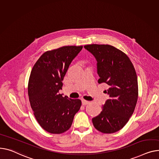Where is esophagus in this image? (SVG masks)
I'll use <instances>...</instances> for the list:
<instances>
[{
    "instance_id": "esophagus-1",
    "label": "esophagus",
    "mask_w": 159,
    "mask_h": 159,
    "mask_svg": "<svg viewBox=\"0 0 159 159\" xmlns=\"http://www.w3.org/2000/svg\"><path fill=\"white\" fill-rule=\"evenodd\" d=\"M82 105H86L88 104L89 103V102L87 101V100H82Z\"/></svg>"
}]
</instances>
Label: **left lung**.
<instances>
[{"instance_id":"8db88e82","label":"left lung","mask_w":159,"mask_h":159,"mask_svg":"<svg viewBox=\"0 0 159 159\" xmlns=\"http://www.w3.org/2000/svg\"><path fill=\"white\" fill-rule=\"evenodd\" d=\"M97 61L98 82L109 86V98L99 115L92 119L97 130L111 134L121 130L132 115L138 98L137 74L132 62L124 52L109 45L84 46Z\"/></svg>"}]
</instances>
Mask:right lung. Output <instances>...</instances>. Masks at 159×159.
<instances>
[{
    "mask_svg": "<svg viewBox=\"0 0 159 159\" xmlns=\"http://www.w3.org/2000/svg\"><path fill=\"white\" fill-rule=\"evenodd\" d=\"M82 46H65L47 51L32 69L28 84L30 107L39 125L47 132L59 134L71 126L81 100L62 97V80Z\"/></svg>",
    "mask_w": 159,
    "mask_h": 159,
    "instance_id": "add662e5",
    "label": "right lung"
}]
</instances>
